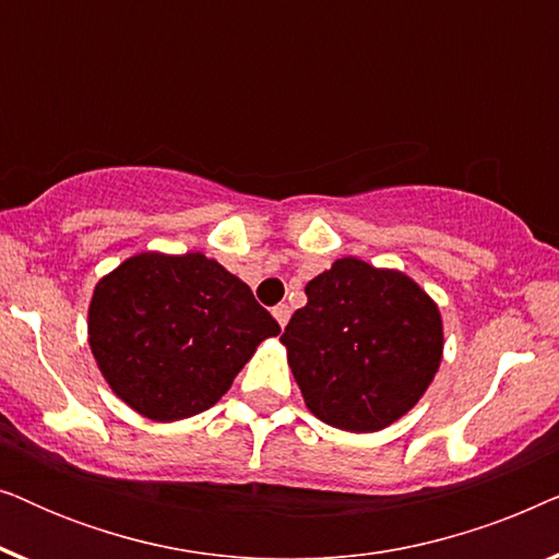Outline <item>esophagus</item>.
Listing matches in <instances>:
<instances>
[{"mask_svg":"<svg viewBox=\"0 0 559 559\" xmlns=\"http://www.w3.org/2000/svg\"><path fill=\"white\" fill-rule=\"evenodd\" d=\"M272 316H274V320H277V323H280V328H285L287 320H289V305H285V302L277 305V308L272 310Z\"/></svg>","mask_w":559,"mask_h":559,"instance_id":"1","label":"esophagus"}]
</instances>
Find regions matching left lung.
<instances>
[{
    "instance_id": "8db88e82",
    "label": "left lung",
    "mask_w": 559,
    "mask_h": 559,
    "mask_svg": "<svg viewBox=\"0 0 559 559\" xmlns=\"http://www.w3.org/2000/svg\"><path fill=\"white\" fill-rule=\"evenodd\" d=\"M305 295L280 341L312 415L377 432L415 407L440 366L438 305L404 274L354 257L310 280Z\"/></svg>"
}]
</instances>
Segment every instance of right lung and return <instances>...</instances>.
Masks as SVG:
<instances>
[{
	"label": "right lung",
	"instance_id": "1",
	"mask_svg": "<svg viewBox=\"0 0 559 559\" xmlns=\"http://www.w3.org/2000/svg\"><path fill=\"white\" fill-rule=\"evenodd\" d=\"M280 325L239 277L203 254H140L96 285L88 343L104 379L140 415L173 423L228 392Z\"/></svg>",
	"mask_w": 559,
	"mask_h": 559
}]
</instances>
